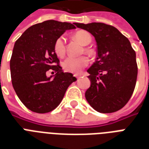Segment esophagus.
<instances>
[{"instance_id":"34e87169","label":"esophagus","mask_w":149,"mask_h":149,"mask_svg":"<svg viewBox=\"0 0 149 149\" xmlns=\"http://www.w3.org/2000/svg\"><path fill=\"white\" fill-rule=\"evenodd\" d=\"M76 77H77V79H79V78L81 77V76H77H77H76Z\"/></svg>"}]
</instances>
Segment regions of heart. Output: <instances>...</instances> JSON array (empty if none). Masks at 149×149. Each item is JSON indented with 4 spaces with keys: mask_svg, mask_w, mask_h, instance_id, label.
<instances>
[{
    "mask_svg": "<svg viewBox=\"0 0 149 149\" xmlns=\"http://www.w3.org/2000/svg\"><path fill=\"white\" fill-rule=\"evenodd\" d=\"M75 38L81 45H87L91 42L92 38L89 32L86 31H78L74 35ZM87 53L92 52L91 49H85ZM54 52L59 57H63L65 53V40L63 36H59L56 38L54 42ZM89 60L86 56H79V57H72L70 56L64 60L63 63V67L65 72L77 73L83 68L86 67L88 65Z\"/></svg>",
    "mask_w": 149,
    "mask_h": 149,
    "instance_id": "heart-1",
    "label": "heart"
}]
</instances>
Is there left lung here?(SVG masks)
Returning <instances> with one entry per match:
<instances>
[{
    "label": "left lung",
    "instance_id": "obj_1",
    "mask_svg": "<svg viewBox=\"0 0 149 149\" xmlns=\"http://www.w3.org/2000/svg\"><path fill=\"white\" fill-rule=\"evenodd\" d=\"M94 36L97 47L95 63L89 68L91 86L86 100L95 111L113 113L125 106L136 84V54L129 40L115 27L93 22L73 23Z\"/></svg>",
    "mask_w": 149,
    "mask_h": 149
}]
</instances>
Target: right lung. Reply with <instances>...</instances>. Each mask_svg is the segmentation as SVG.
I'll list each match as a JSON object with an SVG mask.
<instances>
[{"instance_id": "right-lung-1", "label": "right lung", "mask_w": 149, "mask_h": 149, "mask_svg": "<svg viewBox=\"0 0 149 149\" xmlns=\"http://www.w3.org/2000/svg\"><path fill=\"white\" fill-rule=\"evenodd\" d=\"M73 29L71 23L48 20L29 28L15 42L10 60L11 82L20 100L30 111H53L77 80L72 73L63 72L54 52L56 38ZM49 69L56 72L53 79L46 76Z\"/></svg>"}]
</instances>
